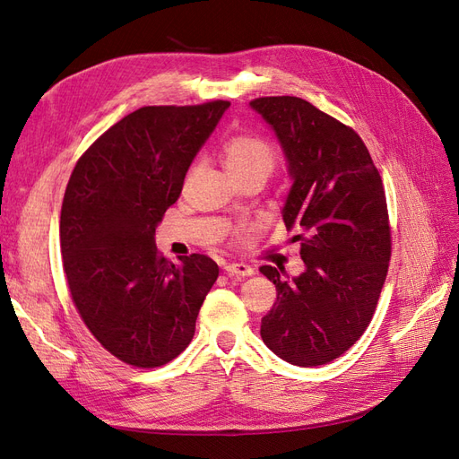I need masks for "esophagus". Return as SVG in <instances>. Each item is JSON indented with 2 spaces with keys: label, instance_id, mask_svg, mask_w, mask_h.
<instances>
[{
  "label": "esophagus",
  "instance_id": "1",
  "mask_svg": "<svg viewBox=\"0 0 459 459\" xmlns=\"http://www.w3.org/2000/svg\"><path fill=\"white\" fill-rule=\"evenodd\" d=\"M224 270L228 275H239V277H248L255 273V268L248 266V264H245V262H230V264H226Z\"/></svg>",
  "mask_w": 459,
  "mask_h": 459
}]
</instances>
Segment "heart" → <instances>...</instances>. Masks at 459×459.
Instances as JSON below:
<instances>
[{"label": "heart", "mask_w": 459, "mask_h": 459, "mask_svg": "<svg viewBox=\"0 0 459 459\" xmlns=\"http://www.w3.org/2000/svg\"><path fill=\"white\" fill-rule=\"evenodd\" d=\"M221 159H224L226 170L233 178H241L256 172L270 174L275 162V152L262 137L239 134L226 142L224 149H221Z\"/></svg>", "instance_id": "b5f03b06"}]
</instances>
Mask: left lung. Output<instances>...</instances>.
Masks as SVG:
<instances>
[{"label":"left lung","instance_id":"left-lung-1","mask_svg":"<svg viewBox=\"0 0 459 459\" xmlns=\"http://www.w3.org/2000/svg\"><path fill=\"white\" fill-rule=\"evenodd\" d=\"M251 108L275 134L293 182L285 226L307 231L299 275L260 268L277 289L260 335L289 364L324 366L351 349L377 307L391 260L383 182L359 135L312 103L260 97Z\"/></svg>","mask_w":459,"mask_h":459}]
</instances>
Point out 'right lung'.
<instances>
[{
    "label": "right lung",
    "instance_id": "obj_1",
    "mask_svg": "<svg viewBox=\"0 0 459 459\" xmlns=\"http://www.w3.org/2000/svg\"><path fill=\"white\" fill-rule=\"evenodd\" d=\"M228 107L137 108L97 137L68 179L61 208L68 287L91 335L130 366L159 368L187 349L218 277L204 255L179 264L160 256L155 230Z\"/></svg>",
    "mask_w": 459,
    "mask_h": 459
}]
</instances>
